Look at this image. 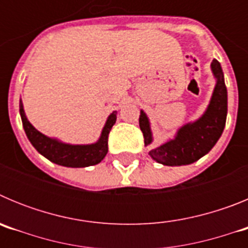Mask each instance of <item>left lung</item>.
I'll return each instance as SVG.
<instances>
[{
    "label": "left lung",
    "mask_w": 248,
    "mask_h": 248,
    "mask_svg": "<svg viewBox=\"0 0 248 248\" xmlns=\"http://www.w3.org/2000/svg\"><path fill=\"white\" fill-rule=\"evenodd\" d=\"M211 71L216 84L211 99L203 114L194 122L186 123L177 129L172 139L166 140L149 151L151 159L166 166H181L198 161L217 143L225 129L227 117V89L221 64L217 59L211 63ZM139 126L143 131L145 146L153 144L150 120L141 109Z\"/></svg>",
    "instance_id": "1"
}]
</instances>
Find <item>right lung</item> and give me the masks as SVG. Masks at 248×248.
<instances>
[{
  "label": "right lung",
  "instance_id": "1",
  "mask_svg": "<svg viewBox=\"0 0 248 248\" xmlns=\"http://www.w3.org/2000/svg\"><path fill=\"white\" fill-rule=\"evenodd\" d=\"M19 114H21L26 135L34 149L52 163L67 168H87L99 164L108 153V135L117 122V111L114 110L105 122L99 139L95 143L69 144L63 143L57 138L47 137L37 130L27 119L21 99H19Z\"/></svg>",
  "mask_w": 248,
  "mask_h": 248
}]
</instances>
